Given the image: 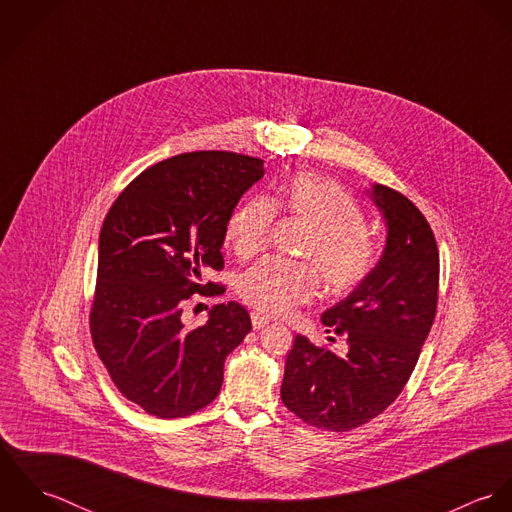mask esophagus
Returning a JSON list of instances; mask_svg holds the SVG:
<instances>
[{
    "mask_svg": "<svg viewBox=\"0 0 512 512\" xmlns=\"http://www.w3.org/2000/svg\"><path fill=\"white\" fill-rule=\"evenodd\" d=\"M250 317H252V327H254V329H264V327L270 323V319L264 317V315H260V313H252Z\"/></svg>",
    "mask_w": 512,
    "mask_h": 512,
    "instance_id": "obj_1",
    "label": "esophagus"
}]
</instances>
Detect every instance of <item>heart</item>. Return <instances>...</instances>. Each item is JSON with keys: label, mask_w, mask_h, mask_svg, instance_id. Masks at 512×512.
<instances>
[{"label": "heart", "mask_w": 512, "mask_h": 512, "mask_svg": "<svg viewBox=\"0 0 512 512\" xmlns=\"http://www.w3.org/2000/svg\"><path fill=\"white\" fill-rule=\"evenodd\" d=\"M276 206L303 220L311 236L301 248L325 288L333 295L353 292L370 276L378 246L365 228L363 209L339 185L311 175H295L270 203L250 197L240 203L226 222V240L238 258L258 254L270 236ZM317 290L307 264L266 258L248 268L238 280L240 297L264 315H286Z\"/></svg>", "instance_id": "b5f03b06"}]
</instances>
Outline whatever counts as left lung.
Instances as JSON below:
<instances>
[{
	"mask_svg": "<svg viewBox=\"0 0 512 512\" xmlns=\"http://www.w3.org/2000/svg\"><path fill=\"white\" fill-rule=\"evenodd\" d=\"M366 195L386 226L382 256L359 288L321 315L325 327L345 333L349 353L337 357L297 335L282 380L286 408L331 432L363 426L398 398L438 305V244L428 220L390 187L372 183Z\"/></svg>",
	"mask_w": 512,
	"mask_h": 512,
	"instance_id": "8db88e82",
	"label": "left lung"
}]
</instances>
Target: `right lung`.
<instances>
[{
    "label": "right lung",
    "instance_id": "right-lung-1",
    "mask_svg": "<svg viewBox=\"0 0 512 512\" xmlns=\"http://www.w3.org/2000/svg\"><path fill=\"white\" fill-rule=\"evenodd\" d=\"M264 177V161L230 151H193L140 173L108 211L98 240L92 341L118 390L157 418L211 404L224 361L250 333L248 311L215 305L189 329L183 307L222 268L226 222Z\"/></svg>",
    "mask_w": 512,
    "mask_h": 512
}]
</instances>
